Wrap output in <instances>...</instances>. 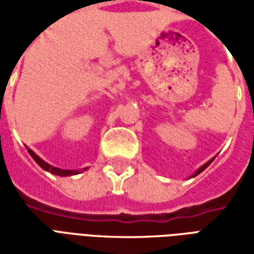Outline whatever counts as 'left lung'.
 <instances>
[{
    "label": "left lung",
    "mask_w": 254,
    "mask_h": 254,
    "mask_svg": "<svg viewBox=\"0 0 254 254\" xmlns=\"http://www.w3.org/2000/svg\"><path fill=\"white\" fill-rule=\"evenodd\" d=\"M212 160H213V158H212V159H211V160H208V162H207V163H205V165H202L201 167H200V169H197V170L194 171V174H191V176L189 177V178H193V177L198 176V174H200V173H201V171L205 170V169H207L208 166H209V165H211V163H212Z\"/></svg>",
    "instance_id": "left-lung-1"
}]
</instances>
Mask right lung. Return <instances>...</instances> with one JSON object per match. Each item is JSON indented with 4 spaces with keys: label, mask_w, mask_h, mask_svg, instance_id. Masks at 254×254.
<instances>
[{
    "label": "right lung",
    "mask_w": 254,
    "mask_h": 254,
    "mask_svg": "<svg viewBox=\"0 0 254 254\" xmlns=\"http://www.w3.org/2000/svg\"><path fill=\"white\" fill-rule=\"evenodd\" d=\"M27 148H28V147H27ZM28 154L32 156V159L35 160L36 163L41 166L43 170H46L49 171V173H52V174H56V176H60V177L76 176V174H80V173H83L84 170H87V169H88V167H85V169H83V170H64V169H58V167H54V166L49 165L47 162H45L42 158H39V156H38L32 149L28 148Z\"/></svg>",
    "instance_id": "add662e5"
}]
</instances>
